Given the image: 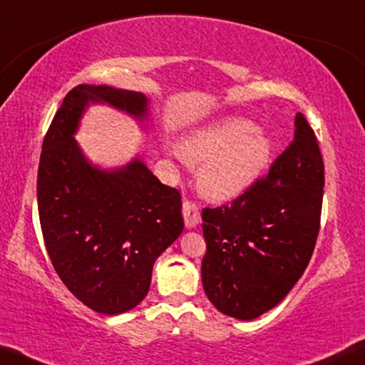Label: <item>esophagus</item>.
I'll return each mask as SVG.
<instances>
[{
	"label": "esophagus",
	"mask_w": 365,
	"mask_h": 365,
	"mask_svg": "<svg viewBox=\"0 0 365 365\" xmlns=\"http://www.w3.org/2000/svg\"><path fill=\"white\" fill-rule=\"evenodd\" d=\"M182 216L187 227H196L201 222V211H199L197 204L191 199H184L182 201Z\"/></svg>",
	"instance_id": "obj_1"
}]
</instances>
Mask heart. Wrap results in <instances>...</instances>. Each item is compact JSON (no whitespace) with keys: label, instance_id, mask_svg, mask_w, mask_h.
I'll return each mask as SVG.
<instances>
[{"label":"heart","instance_id":"b5f03b06","mask_svg":"<svg viewBox=\"0 0 365 365\" xmlns=\"http://www.w3.org/2000/svg\"><path fill=\"white\" fill-rule=\"evenodd\" d=\"M191 163H204L199 184L207 197L224 201L241 194L267 168L272 143L244 118H229L192 133L182 143Z\"/></svg>","mask_w":365,"mask_h":365}]
</instances>
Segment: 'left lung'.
<instances>
[{"mask_svg":"<svg viewBox=\"0 0 365 365\" xmlns=\"http://www.w3.org/2000/svg\"><path fill=\"white\" fill-rule=\"evenodd\" d=\"M294 139L231 202L202 209V286L216 309L251 321L277 306L306 271L321 229L324 161L302 113Z\"/></svg>","mask_w":365,"mask_h":365,"instance_id":"left-lung-1","label":"left lung"}]
</instances>
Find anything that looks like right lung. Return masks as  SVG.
<instances>
[{
	"label": "right lung",
	"mask_w": 365,
	"mask_h": 365,
	"mask_svg": "<svg viewBox=\"0 0 365 365\" xmlns=\"http://www.w3.org/2000/svg\"><path fill=\"white\" fill-rule=\"evenodd\" d=\"M89 101L144 118L143 93L79 84L43 139L38 212L48 256L64 286L99 314L126 312L146 297L153 266L182 232L181 192L136 159L113 173L91 168L73 133Z\"/></svg>",
	"instance_id": "add662e5"
}]
</instances>
